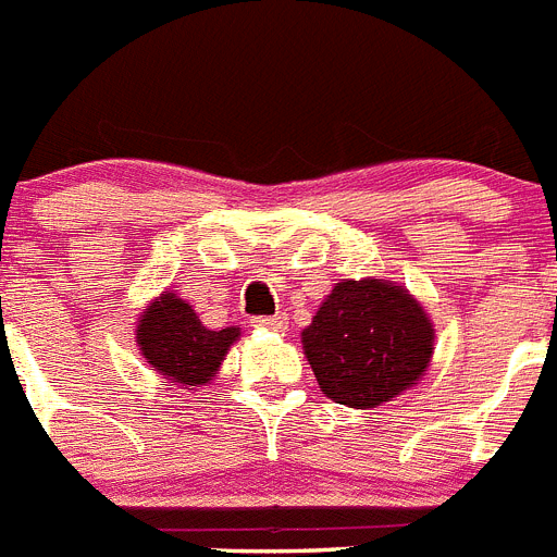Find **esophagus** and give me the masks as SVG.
I'll use <instances>...</instances> for the list:
<instances>
[{"label":"esophagus","mask_w":557,"mask_h":557,"mask_svg":"<svg viewBox=\"0 0 557 557\" xmlns=\"http://www.w3.org/2000/svg\"><path fill=\"white\" fill-rule=\"evenodd\" d=\"M255 327L283 333L285 327H288V317H285V313H274V317H258V319H255Z\"/></svg>","instance_id":"34e87169"}]
</instances>
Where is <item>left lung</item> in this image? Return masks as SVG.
I'll use <instances>...</instances> for the list:
<instances>
[{
    "mask_svg": "<svg viewBox=\"0 0 557 557\" xmlns=\"http://www.w3.org/2000/svg\"><path fill=\"white\" fill-rule=\"evenodd\" d=\"M319 389L336 404L372 409L418 384L434 352L429 313L404 285L345 280L302 331Z\"/></svg>",
    "mask_w": 557,
    "mask_h": 557,
    "instance_id": "obj_1",
    "label": "left lung"
}]
</instances>
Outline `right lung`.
<instances>
[{"mask_svg":"<svg viewBox=\"0 0 557 557\" xmlns=\"http://www.w3.org/2000/svg\"><path fill=\"white\" fill-rule=\"evenodd\" d=\"M238 336L240 327H205L193 306L171 292L153 299L137 322V345L145 361L182 389L212 381Z\"/></svg>","mask_w":557,"mask_h":557,"instance_id":"add662e5","label":"right lung"}]
</instances>
